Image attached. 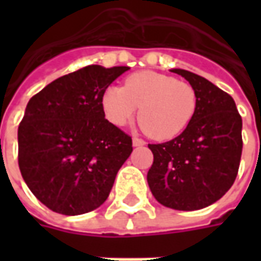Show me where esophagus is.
<instances>
[{"label":"esophagus","instance_id":"1","mask_svg":"<svg viewBox=\"0 0 261 261\" xmlns=\"http://www.w3.org/2000/svg\"><path fill=\"white\" fill-rule=\"evenodd\" d=\"M133 145H134V147H142V145H145V141H144L142 138L134 137V138H133Z\"/></svg>","mask_w":261,"mask_h":261}]
</instances>
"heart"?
<instances>
[{
  "instance_id": "obj_1",
  "label": "heart",
  "mask_w": 261,
  "mask_h": 261,
  "mask_svg": "<svg viewBox=\"0 0 261 261\" xmlns=\"http://www.w3.org/2000/svg\"><path fill=\"white\" fill-rule=\"evenodd\" d=\"M102 108L116 125L127 124L138 112V123L155 140H170L186 130L197 110V93L186 81L153 71L127 76L124 86H109Z\"/></svg>"
}]
</instances>
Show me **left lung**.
<instances>
[{
  "label": "left lung",
  "mask_w": 261,
  "mask_h": 261,
  "mask_svg": "<svg viewBox=\"0 0 261 261\" xmlns=\"http://www.w3.org/2000/svg\"><path fill=\"white\" fill-rule=\"evenodd\" d=\"M196 89L197 110L186 130L170 141L148 144L153 162L147 180L165 207L194 211L229 190L242 156V117L230 95L186 69L173 68Z\"/></svg>",
  "instance_id": "8db88e82"
}]
</instances>
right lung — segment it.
Masks as SVG:
<instances>
[{
  "label": "right lung",
  "mask_w": 261,
  "mask_h": 261,
  "mask_svg": "<svg viewBox=\"0 0 261 261\" xmlns=\"http://www.w3.org/2000/svg\"><path fill=\"white\" fill-rule=\"evenodd\" d=\"M128 67L86 65L31 97L18 128L23 180L51 211L80 215L100 207L133 140L105 119L103 92Z\"/></svg>",
  "instance_id": "obj_1"
}]
</instances>
